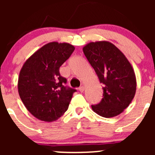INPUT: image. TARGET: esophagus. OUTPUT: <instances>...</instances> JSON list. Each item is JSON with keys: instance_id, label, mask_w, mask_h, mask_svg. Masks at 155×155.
I'll return each mask as SVG.
<instances>
[{"instance_id": "esophagus-1", "label": "esophagus", "mask_w": 155, "mask_h": 155, "mask_svg": "<svg viewBox=\"0 0 155 155\" xmlns=\"http://www.w3.org/2000/svg\"><path fill=\"white\" fill-rule=\"evenodd\" d=\"M79 91H80V92H83L84 91H85V86H83V85H82V86L79 87Z\"/></svg>"}]
</instances>
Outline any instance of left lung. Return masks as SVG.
<instances>
[{
    "mask_svg": "<svg viewBox=\"0 0 155 155\" xmlns=\"http://www.w3.org/2000/svg\"><path fill=\"white\" fill-rule=\"evenodd\" d=\"M82 50L104 85V97L101 103L91 106L92 110L104 118L117 116L135 96L137 79L132 65L121 50L109 41L91 42Z\"/></svg>",
    "mask_w": 155,
    "mask_h": 155,
    "instance_id": "obj_1",
    "label": "left lung"
}]
</instances>
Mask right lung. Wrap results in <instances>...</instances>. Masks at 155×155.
<instances>
[{
  "label": "right lung",
  "mask_w": 155,
  "mask_h": 155,
  "mask_svg": "<svg viewBox=\"0 0 155 155\" xmlns=\"http://www.w3.org/2000/svg\"><path fill=\"white\" fill-rule=\"evenodd\" d=\"M75 47L68 43L51 42L30 56L20 70L18 91L26 109L37 119L56 121L68 110L73 93L59 72Z\"/></svg>",
  "instance_id": "add662e5"
}]
</instances>
